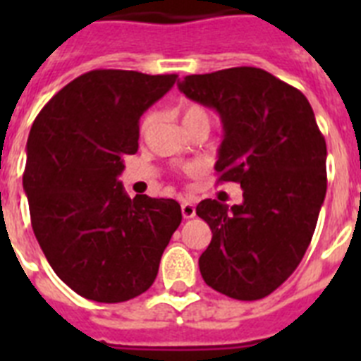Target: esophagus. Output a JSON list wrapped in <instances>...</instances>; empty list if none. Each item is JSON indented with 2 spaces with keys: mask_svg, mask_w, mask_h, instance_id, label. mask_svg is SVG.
<instances>
[{
  "mask_svg": "<svg viewBox=\"0 0 361 361\" xmlns=\"http://www.w3.org/2000/svg\"><path fill=\"white\" fill-rule=\"evenodd\" d=\"M180 212H183L184 219H193V216H195V204L190 202V200H183V204H180Z\"/></svg>",
  "mask_w": 361,
  "mask_h": 361,
  "instance_id": "1",
  "label": "esophagus"
}]
</instances>
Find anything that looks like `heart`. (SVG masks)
Wrapping results in <instances>:
<instances>
[{
    "label": "heart",
    "mask_w": 361,
    "mask_h": 361,
    "mask_svg": "<svg viewBox=\"0 0 361 361\" xmlns=\"http://www.w3.org/2000/svg\"><path fill=\"white\" fill-rule=\"evenodd\" d=\"M197 121H208L209 123L208 111L204 110L202 106H199V104H186L183 108V124L186 126V124L197 123ZM153 123H155V114H148L145 121H142V130L146 132Z\"/></svg>",
    "instance_id": "obj_1"
}]
</instances>
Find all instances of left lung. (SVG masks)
<instances>
[{
	"instance_id": "8db88e82",
	"label": "left lung",
	"mask_w": 361,
	"mask_h": 361,
	"mask_svg": "<svg viewBox=\"0 0 361 361\" xmlns=\"http://www.w3.org/2000/svg\"><path fill=\"white\" fill-rule=\"evenodd\" d=\"M178 90L220 116L215 170L238 183L242 204L206 199L197 215L213 237L199 258L209 288L260 300L302 262L327 190V146L305 95L255 66L186 75Z\"/></svg>"
}]
</instances>
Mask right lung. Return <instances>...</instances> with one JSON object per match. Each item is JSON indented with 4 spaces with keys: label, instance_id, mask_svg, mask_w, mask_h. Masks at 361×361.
<instances>
[{
    "label": "right lung",
    "instance_id": "1",
    "mask_svg": "<svg viewBox=\"0 0 361 361\" xmlns=\"http://www.w3.org/2000/svg\"><path fill=\"white\" fill-rule=\"evenodd\" d=\"M175 73L92 70L57 92L32 124L23 190L32 229L56 275L94 302L142 295L183 213L177 200L124 193L139 119Z\"/></svg>",
    "mask_w": 361,
    "mask_h": 361
}]
</instances>
